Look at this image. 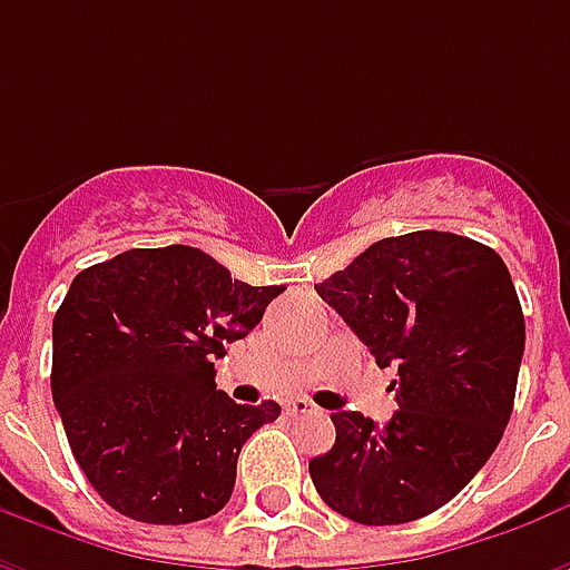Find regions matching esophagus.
<instances>
[{
    "label": "esophagus",
    "mask_w": 570,
    "mask_h": 570,
    "mask_svg": "<svg viewBox=\"0 0 570 570\" xmlns=\"http://www.w3.org/2000/svg\"><path fill=\"white\" fill-rule=\"evenodd\" d=\"M314 412H317V406L308 400H289L286 403V415H314Z\"/></svg>",
    "instance_id": "1"
}]
</instances>
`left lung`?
<instances>
[{
	"instance_id": "8db88e82",
	"label": "left lung",
	"mask_w": 570,
	"mask_h": 570,
	"mask_svg": "<svg viewBox=\"0 0 570 570\" xmlns=\"http://www.w3.org/2000/svg\"><path fill=\"white\" fill-rule=\"evenodd\" d=\"M317 286L326 305L396 366L384 428L335 412V445L308 464L314 489L360 525H403L476 476L510 421L525 317L513 277L485 244L409 232L363 249Z\"/></svg>"
}]
</instances>
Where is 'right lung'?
<instances>
[{
	"mask_svg": "<svg viewBox=\"0 0 570 570\" xmlns=\"http://www.w3.org/2000/svg\"><path fill=\"white\" fill-rule=\"evenodd\" d=\"M284 286L232 281L198 247L128 249L76 274L55 314L51 394L69 449L112 510L149 525L219 513L240 445L281 415L216 391L213 360Z\"/></svg>",
	"mask_w": 570,
	"mask_h": 570,
	"instance_id": "1",
	"label": "right lung"
}]
</instances>
